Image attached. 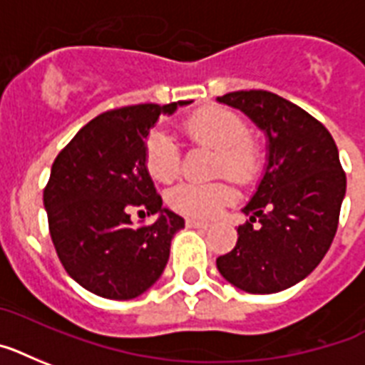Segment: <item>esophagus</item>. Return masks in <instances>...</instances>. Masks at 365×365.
Segmentation results:
<instances>
[{"label":"esophagus","mask_w":365,"mask_h":365,"mask_svg":"<svg viewBox=\"0 0 365 365\" xmlns=\"http://www.w3.org/2000/svg\"><path fill=\"white\" fill-rule=\"evenodd\" d=\"M185 223H187L189 229H210L212 225H210V221H202V219H195V217H187L185 219Z\"/></svg>","instance_id":"34e87169"}]
</instances>
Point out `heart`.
I'll list each match as a JSON object with an SVG mask.
<instances>
[{
  "mask_svg": "<svg viewBox=\"0 0 365 365\" xmlns=\"http://www.w3.org/2000/svg\"><path fill=\"white\" fill-rule=\"evenodd\" d=\"M183 131L195 144L215 150L213 176H229L238 183H251L262 168V150L250 135L247 123L238 112L229 108H204L183 121ZM182 153L173 135L165 129H153L144 142V165L157 182H173L180 173ZM236 198V191L227 182L180 183L168 192V204L174 210L195 217H212L225 204Z\"/></svg>",
  "mask_w": 365,
  "mask_h": 365,
  "instance_id": "heart-1",
  "label": "heart"
}]
</instances>
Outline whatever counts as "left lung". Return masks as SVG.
Returning a JSON list of instances; mask_svg holds the SVG:
<instances>
[{
  "label": "left lung",
  "instance_id": "1",
  "mask_svg": "<svg viewBox=\"0 0 365 365\" xmlns=\"http://www.w3.org/2000/svg\"><path fill=\"white\" fill-rule=\"evenodd\" d=\"M219 103L244 112L266 135V168L242 212L234 250L219 274L251 294H274L319 266L336 236L346 178L328 129L272 91H232Z\"/></svg>",
  "mask_w": 365,
  "mask_h": 365
}]
</instances>
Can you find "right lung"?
Instances as JSON below:
<instances>
[{"instance_id": "1", "label": "right lung", "mask_w": 365, "mask_h": 365, "mask_svg": "<svg viewBox=\"0 0 365 365\" xmlns=\"http://www.w3.org/2000/svg\"><path fill=\"white\" fill-rule=\"evenodd\" d=\"M189 103L103 112L56 157L43 195L50 236L67 274L93 294L131 300L167 266L170 242L185 221L163 208L144 165V142L159 115ZM133 209L157 215L156 223L135 227Z\"/></svg>"}]
</instances>
